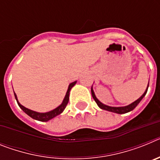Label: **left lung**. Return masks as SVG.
I'll use <instances>...</instances> for the list:
<instances>
[{
	"label": "left lung",
	"instance_id": "left-lung-1",
	"mask_svg": "<svg viewBox=\"0 0 160 160\" xmlns=\"http://www.w3.org/2000/svg\"><path fill=\"white\" fill-rule=\"evenodd\" d=\"M148 86H149V83H148V88H147V90H145V92H144V94H142V96H141L138 99H137L136 101H135L134 102H132L131 104H130V105L127 106V107H109V106H107V105H104V104H102V103L101 102H99L97 98L95 97V95H94V91H93L92 88H91V94H92V97L94 99V101L96 102V103L98 104V106L100 107L101 109H102V110H105V111H111V112H114V113H117V114H125V113H128V112H130V111H131L132 110H134V109L136 107V106L138 105V103L140 102L141 100L142 99V98L144 97V96L146 95L147 94V91H148Z\"/></svg>",
	"mask_w": 160,
	"mask_h": 160
}]
</instances>
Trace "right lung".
Masks as SVG:
<instances>
[{
	"mask_svg": "<svg viewBox=\"0 0 160 160\" xmlns=\"http://www.w3.org/2000/svg\"><path fill=\"white\" fill-rule=\"evenodd\" d=\"M75 83L76 82H73L70 83V84L62 103L58 107H57L56 109L53 110V111H49V112H46V113H38V112H36V111H31V110H29V109L25 108V107H23V106L20 104V102H18V98H17V95L15 93H14V95H15V98H16L17 102H18V106L22 109V111H23L24 112L26 113L29 116H30L31 118H34V119L38 120V121H42V122H46V121H49V119H51V118H54L55 116H57V115L60 114L61 113L64 111L65 108H66V106H67L68 102H69V96H70V90H71L72 87L75 85Z\"/></svg>",
	"mask_w": 160,
	"mask_h": 160,
	"instance_id": "obj_1",
	"label": "right lung"
}]
</instances>
